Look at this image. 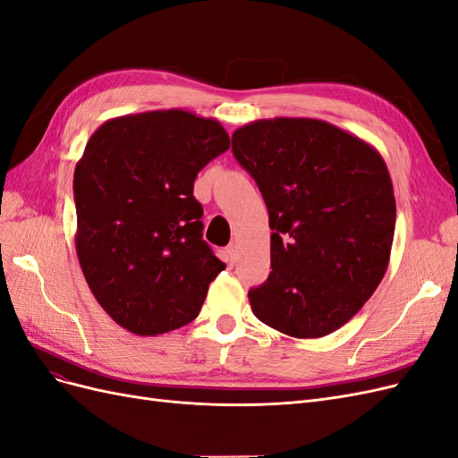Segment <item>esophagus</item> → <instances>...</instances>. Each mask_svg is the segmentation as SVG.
Listing matches in <instances>:
<instances>
[{
  "label": "esophagus",
  "instance_id": "obj_1",
  "mask_svg": "<svg viewBox=\"0 0 458 458\" xmlns=\"http://www.w3.org/2000/svg\"><path fill=\"white\" fill-rule=\"evenodd\" d=\"M225 259L229 261V263H234L239 259V248H237V244L234 242H231L227 248H225Z\"/></svg>",
  "mask_w": 458,
  "mask_h": 458
}]
</instances>
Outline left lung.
I'll return each instance as SVG.
<instances>
[{
    "mask_svg": "<svg viewBox=\"0 0 458 458\" xmlns=\"http://www.w3.org/2000/svg\"><path fill=\"white\" fill-rule=\"evenodd\" d=\"M233 155L269 212L267 281L248 293L261 323L321 338L365 306L384 279L395 197L380 152L335 123L269 118L233 133Z\"/></svg>",
    "mask_w": 458,
    "mask_h": 458,
    "instance_id": "obj_1",
    "label": "left lung"
}]
</instances>
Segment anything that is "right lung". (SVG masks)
Returning a JSON list of instances; mask_svg holds the SVG:
<instances>
[{
	"label": "right lung",
	"instance_id": "obj_1",
	"mask_svg": "<svg viewBox=\"0 0 458 458\" xmlns=\"http://www.w3.org/2000/svg\"><path fill=\"white\" fill-rule=\"evenodd\" d=\"M229 148L214 118L183 108L110 118L74 170L76 254L114 323L157 336L197 318L225 269L202 241L197 174Z\"/></svg>",
	"mask_w": 458,
	"mask_h": 458
}]
</instances>
